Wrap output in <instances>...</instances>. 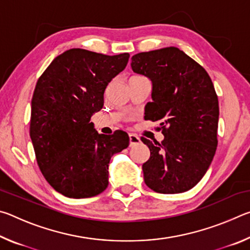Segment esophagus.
Here are the masks:
<instances>
[{
	"mask_svg": "<svg viewBox=\"0 0 250 250\" xmlns=\"http://www.w3.org/2000/svg\"><path fill=\"white\" fill-rule=\"evenodd\" d=\"M129 141H130V146H133L135 145H139V143L141 142L140 138H139L137 134H133V133L129 134Z\"/></svg>",
	"mask_w": 250,
	"mask_h": 250,
	"instance_id": "obj_1",
	"label": "esophagus"
}]
</instances>
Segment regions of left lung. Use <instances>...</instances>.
I'll list each match as a JSON object with an SVG mask.
<instances>
[{
	"label": "left lung",
	"instance_id": "obj_1",
	"mask_svg": "<svg viewBox=\"0 0 250 250\" xmlns=\"http://www.w3.org/2000/svg\"><path fill=\"white\" fill-rule=\"evenodd\" d=\"M131 67L152 82L147 120L161 121L164 140L145 137L150 159L143 163L146 184L156 193H183L209 167L217 149L218 97L209 75L176 47L135 54Z\"/></svg>",
	"mask_w": 250,
	"mask_h": 250
}]
</instances>
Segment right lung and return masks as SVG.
<instances>
[{"instance_id":"right-lung-1","label":"right lung","mask_w":250,"mask_h":250,"mask_svg":"<svg viewBox=\"0 0 250 250\" xmlns=\"http://www.w3.org/2000/svg\"><path fill=\"white\" fill-rule=\"evenodd\" d=\"M128 53L99 54L71 48L59 55L36 83L29 135L49 185L70 198L92 197L108 186L111 156L129 146L126 132L99 134L90 122L104 105L112 78L128 64Z\"/></svg>"}]
</instances>
